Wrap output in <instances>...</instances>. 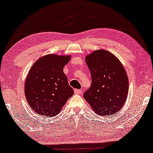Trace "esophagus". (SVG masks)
Returning <instances> with one entry per match:
<instances>
[{
    "instance_id": "obj_1",
    "label": "esophagus",
    "mask_w": 153,
    "mask_h": 153,
    "mask_svg": "<svg viewBox=\"0 0 153 153\" xmlns=\"http://www.w3.org/2000/svg\"><path fill=\"white\" fill-rule=\"evenodd\" d=\"M74 93L76 94H82V91L79 89H75L74 90Z\"/></svg>"
}]
</instances>
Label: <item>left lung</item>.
<instances>
[{
	"instance_id": "obj_1",
	"label": "left lung",
	"mask_w": 153,
	"mask_h": 153,
	"mask_svg": "<svg viewBox=\"0 0 153 153\" xmlns=\"http://www.w3.org/2000/svg\"><path fill=\"white\" fill-rule=\"evenodd\" d=\"M85 60L92 82L84 98L98 115L117 113L123 107L129 89L128 76L121 62L102 49L88 55Z\"/></svg>"
}]
</instances>
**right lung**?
<instances>
[{"label":"right lung","mask_w":153,"mask_h":153,"mask_svg":"<svg viewBox=\"0 0 153 153\" xmlns=\"http://www.w3.org/2000/svg\"><path fill=\"white\" fill-rule=\"evenodd\" d=\"M70 55L49 54L32 66L25 82V96L31 108L41 116L55 117L74 94L63 71Z\"/></svg>","instance_id":"right-lung-1"}]
</instances>
